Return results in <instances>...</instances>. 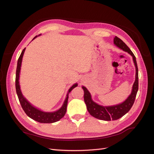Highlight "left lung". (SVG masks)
I'll use <instances>...</instances> for the list:
<instances>
[{
    "mask_svg": "<svg viewBox=\"0 0 154 154\" xmlns=\"http://www.w3.org/2000/svg\"><path fill=\"white\" fill-rule=\"evenodd\" d=\"M114 43L119 48L127 52L132 57L135 67H136V80L134 83L131 94L127 97V99L122 103L113 106H104L97 104L92 101L91 95L87 88L82 87V88L84 91V101L87 105L88 112L93 117L104 121L118 119L127 114L132 108L138 91V68L136 57L128 46L118 36H115Z\"/></svg>",
    "mask_w": 154,
    "mask_h": 154,
    "instance_id": "8db88e82",
    "label": "left lung"
}]
</instances>
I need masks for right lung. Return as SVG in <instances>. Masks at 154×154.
Here are the masks:
<instances>
[{
	"instance_id": "1",
	"label": "right lung",
	"mask_w": 154,
	"mask_h": 154,
	"mask_svg": "<svg viewBox=\"0 0 154 154\" xmlns=\"http://www.w3.org/2000/svg\"><path fill=\"white\" fill-rule=\"evenodd\" d=\"M37 36L34 37V40ZM26 50V48L23 49L22 53L20 54V56L18 58V62H17V71H16V78H15V87H16V92L18 97V100L20 103V105L22 106V108L25 112V113L27 115V116L35 121H36L39 123H52L57 122L59 121L60 119H62L66 113L67 110V101L69 98V94L74 88L77 87L78 84L75 83L74 84L71 88H69L68 91V93L67 94V97L66 100H65L62 106L59 110L53 112H45L42 111L38 109L35 108V106H32L29 102L27 101L24 96L22 95L20 85H19V75L20 72V67L22 64V60L23 55H24V51Z\"/></svg>"
}]
</instances>
